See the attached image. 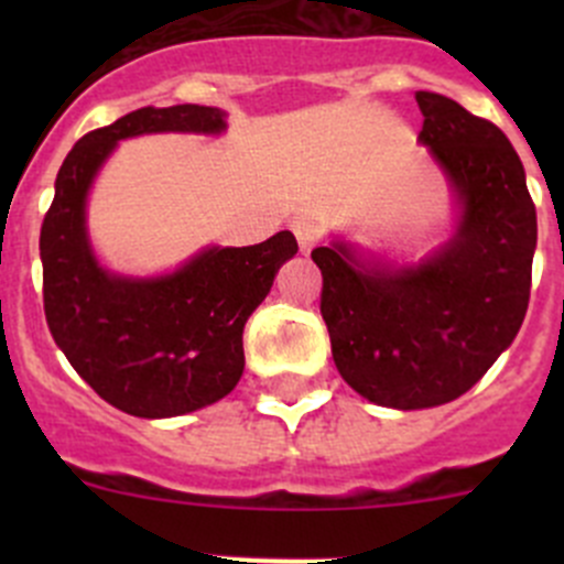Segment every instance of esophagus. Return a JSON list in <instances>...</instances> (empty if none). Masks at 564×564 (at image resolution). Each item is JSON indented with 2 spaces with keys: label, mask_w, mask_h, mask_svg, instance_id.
<instances>
[{
  "label": "esophagus",
  "mask_w": 564,
  "mask_h": 564,
  "mask_svg": "<svg viewBox=\"0 0 564 564\" xmlns=\"http://www.w3.org/2000/svg\"><path fill=\"white\" fill-rule=\"evenodd\" d=\"M292 231L294 237H297L300 242V250H311L314 248V242L318 240V231H316V224L311 218H294L292 220Z\"/></svg>",
  "instance_id": "1"
}]
</instances>
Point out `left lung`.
<instances>
[{
  "instance_id": "left-lung-1",
  "label": "left lung",
  "mask_w": 564,
  "mask_h": 564,
  "mask_svg": "<svg viewBox=\"0 0 564 564\" xmlns=\"http://www.w3.org/2000/svg\"><path fill=\"white\" fill-rule=\"evenodd\" d=\"M423 130L456 185V237L401 275L366 270L344 242L316 248L322 318L340 377L392 409L464 395L513 344L527 316L538 215L508 135L440 93H417Z\"/></svg>"
}]
</instances>
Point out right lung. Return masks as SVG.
Returning <instances> with one entry per match:
<instances>
[{"label":"right lung","mask_w":564,"mask_h":564,"mask_svg":"<svg viewBox=\"0 0 564 564\" xmlns=\"http://www.w3.org/2000/svg\"><path fill=\"white\" fill-rule=\"evenodd\" d=\"M224 128V111L213 106H147L78 139L56 174L40 229L45 322L78 377L133 417H176L235 390L248 316L297 253V240L278 231L259 246L209 248L172 275L130 281L95 261L84 198L119 139Z\"/></svg>","instance_id":"right-lung-1"}]
</instances>
